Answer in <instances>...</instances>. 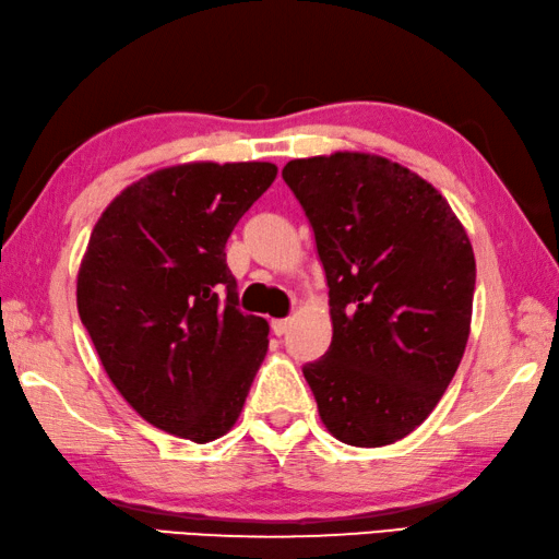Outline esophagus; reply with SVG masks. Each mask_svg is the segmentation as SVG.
Instances as JSON below:
<instances>
[{
  "label": "esophagus",
  "instance_id": "obj_1",
  "mask_svg": "<svg viewBox=\"0 0 559 559\" xmlns=\"http://www.w3.org/2000/svg\"><path fill=\"white\" fill-rule=\"evenodd\" d=\"M271 330L276 337H283L290 330V320H271Z\"/></svg>",
  "mask_w": 559,
  "mask_h": 559
}]
</instances>
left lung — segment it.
Here are the masks:
<instances>
[{"label": "left lung", "mask_w": 559, "mask_h": 559, "mask_svg": "<svg viewBox=\"0 0 559 559\" xmlns=\"http://www.w3.org/2000/svg\"><path fill=\"white\" fill-rule=\"evenodd\" d=\"M330 288L332 342L302 367L320 420L352 448L411 435L469 340L476 263L450 202L411 168L337 151L288 160Z\"/></svg>", "instance_id": "8db88e82"}]
</instances>
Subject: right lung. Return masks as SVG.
Masks as SVG:
<instances>
[{
    "label": "right lung",
    "mask_w": 559,
    "mask_h": 559,
    "mask_svg": "<svg viewBox=\"0 0 559 559\" xmlns=\"http://www.w3.org/2000/svg\"><path fill=\"white\" fill-rule=\"evenodd\" d=\"M261 160L154 170L109 202L78 271V312L141 418L205 444L237 423L269 322L237 308L227 239L276 180Z\"/></svg>",
    "instance_id": "obj_1"
}]
</instances>
